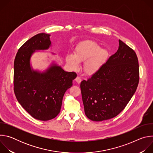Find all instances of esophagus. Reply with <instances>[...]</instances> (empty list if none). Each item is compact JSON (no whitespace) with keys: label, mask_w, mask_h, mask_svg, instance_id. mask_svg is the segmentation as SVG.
Listing matches in <instances>:
<instances>
[{"label":"esophagus","mask_w":153,"mask_h":153,"mask_svg":"<svg viewBox=\"0 0 153 153\" xmlns=\"http://www.w3.org/2000/svg\"><path fill=\"white\" fill-rule=\"evenodd\" d=\"M75 80L77 82V83H80V82H81V79H80V77H79V76H77L76 79H75Z\"/></svg>","instance_id":"34e87169"}]
</instances>
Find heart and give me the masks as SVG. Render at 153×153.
I'll return each instance as SVG.
<instances>
[{
	"instance_id": "obj_1",
	"label": "heart",
	"mask_w": 153,
	"mask_h": 153,
	"mask_svg": "<svg viewBox=\"0 0 153 153\" xmlns=\"http://www.w3.org/2000/svg\"><path fill=\"white\" fill-rule=\"evenodd\" d=\"M108 56L107 51L100 49L95 42L85 40L77 45L74 55L67 56L66 61L74 70L79 68V63L85 62L83 65L85 73L88 75H93L99 70Z\"/></svg>"
}]
</instances>
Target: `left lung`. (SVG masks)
I'll return each mask as SVG.
<instances>
[{
    "label": "left lung",
    "mask_w": 153,
    "mask_h": 153,
    "mask_svg": "<svg viewBox=\"0 0 153 153\" xmlns=\"http://www.w3.org/2000/svg\"><path fill=\"white\" fill-rule=\"evenodd\" d=\"M117 52L97 73L82 80L80 89L85 113L93 121L117 116L135 93L139 81V67L135 51L119 40Z\"/></svg>",
    "instance_id": "obj_1"
}]
</instances>
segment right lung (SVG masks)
<instances>
[{"mask_svg":"<svg viewBox=\"0 0 153 153\" xmlns=\"http://www.w3.org/2000/svg\"><path fill=\"white\" fill-rule=\"evenodd\" d=\"M50 34L35 35L22 45L14 62V91L19 103L34 118L46 121L60 111L63 95L73 85L77 74L53 65L45 72L31 70L30 58L35 50L51 45Z\"/></svg>","mask_w":153,"mask_h":153,"instance_id":"1","label":"right lung"}]
</instances>
